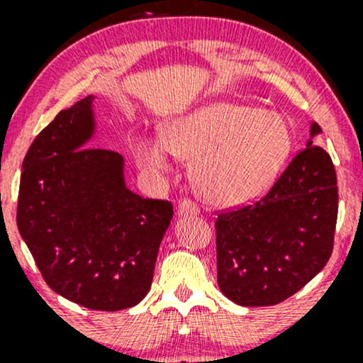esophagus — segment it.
Instances as JSON below:
<instances>
[{"mask_svg": "<svg viewBox=\"0 0 363 363\" xmlns=\"http://www.w3.org/2000/svg\"><path fill=\"white\" fill-rule=\"evenodd\" d=\"M177 213L179 215H184V216H187V215L194 216V215L199 213V208H198V205H196L194 201H191V199H182V201L179 203Z\"/></svg>", "mask_w": 363, "mask_h": 363, "instance_id": "34e87169", "label": "esophagus"}]
</instances>
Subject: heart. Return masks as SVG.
Masks as SVG:
<instances>
[{"mask_svg":"<svg viewBox=\"0 0 363 363\" xmlns=\"http://www.w3.org/2000/svg\"><path fill=\"white\" fill-rule=\"evenodd\" d=\"M162 143L141 141L140 165L169 169L167 150L191 160V181L208 203L235 206L252 201L273 184L291 150V129L281 114L235 102H213L170 121Z\"/></svg>","mask_w":363,"mask_h":363,"instance_id":"1","label":"heart"}]
</instances>
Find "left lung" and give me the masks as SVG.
Listing matches in <instances>:
<instances>
[{
    "instance_id": "1",
    "label": "left lung",
    "mask_w": 363,
    "mask_h": 363,
    "mask_svg": "<svg viewBox=\"0 0 363 363\" xmlns=\"http://www.w3.org/2000/svg\"><path fill=\"white\" fill-rule=\"evenodd\" d=\"M319 133L312 123L311 136ZM336 218L335 165L309 140L261 199L216 218L220 290L245 307L286 301L326 266Z\"/></svg>"
}]
</instances>
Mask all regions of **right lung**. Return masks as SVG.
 <instances>
[{
  "label": "right lung",
  "instance_id": "right-lung-1",
  "mask_svg": "<svg viewBox=\"0 0 363 363\" xmlns=\"http://www.w3.org/2000/svg\"><path fill=\"white\" fill-rule=\"evenodd\" d=\"M94 95L61 111L22 164L16 225L56 294L94 311H121L148 294L174 208L124 184L123 157L86 147Z\"/></svg>",
  "mask_w": 363,
  "mask_h": 363
}]
</instances>
